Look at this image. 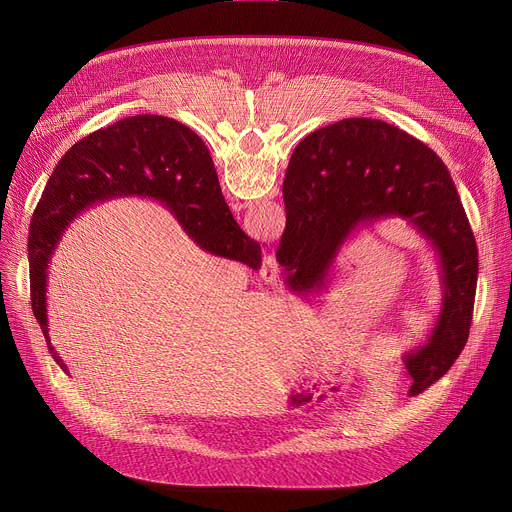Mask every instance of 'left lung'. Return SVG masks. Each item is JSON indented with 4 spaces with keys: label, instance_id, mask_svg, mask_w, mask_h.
I'll return each mask as SVG.
<instances>
[{
    "label": "left lung",
    "instance_id": "1",
    "mask_svg": "<svg viewBox=\"0 0 512 512\" xmlns=\"http://www.w3.org/2000/svg\"><path fill=\"white\" fill-rule=\"evenodd\" d=\"M285 231L277 263L294 289L326 285L340 247L360 227L401 216L440 259L444 300L429 338L405 354L411 395L440 381L470 334L478 249L446 164L379 119H342L310 133L283 180Z\"/></svg>",
    "mask_w": 512,
    "mask_h": 512
}]
</instances>
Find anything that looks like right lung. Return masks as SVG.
Returning a JSON list of instances; mask_svg holds the SVG:
<instances>
[{
	"label": "right lung",
	"instance_id": "1",
	"mask_svg": "<svg viewBox=\"0 0 512 512\" xmlns=\"http://www.w3.org/2000/svg\"><path fill=\"white\" fill-rule=\"evenodd\" d=\"M113 196L156 198L208 253L261 267L259 243L237 225L206 145L190 127L162 115H135L99 129L62 156L30 221L32 312L56 362L46 318L50 257L79 212Z\"/></svg>",
	"mask_w": 512,
	"mask_h": 512
}]
</instances>
